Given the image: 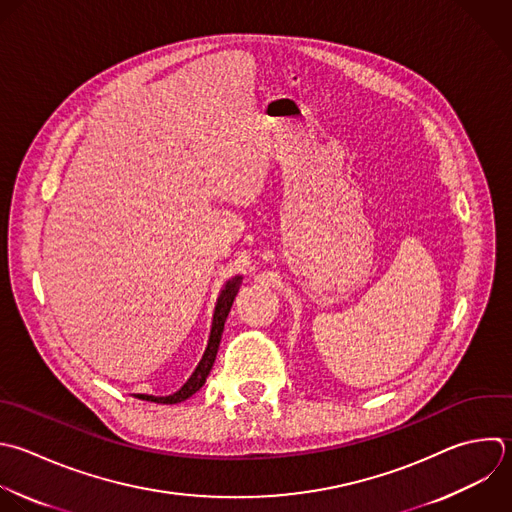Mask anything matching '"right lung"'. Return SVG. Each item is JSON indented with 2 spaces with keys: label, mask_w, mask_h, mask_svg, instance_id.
I'll return each instance as SVG.
<instances>
[{
  "label": "right lung",
  "mask_w": 512,
  "mask_h": 512,
  "mask_svg": "<svg viewBox=\"0 0 512 512\" xmlns=\"http://www.w3.org/2000/svg\"><path fill=\"white\" fill-rule=\"evenodd\" d=\"M240 284H242V276H234L232 280L226 282V286L222 288L220 296H218V302H216V308H214V318H212V330H210V340H208V346H206V352L200 360V364L196 366V370L192 372V376L188 378V382L174 394L170 396H152V394H136V398H142V400H148V402H158V404H176V402H182L186 398H190L192 394H196L212 366H214V360H216V354H218V346H220V340H222V332H224V322L228 318V312L232 308V302L240 290Z\"/></svg>",
  "instance_id": "right-lung-1"
}]
</instances>
